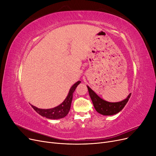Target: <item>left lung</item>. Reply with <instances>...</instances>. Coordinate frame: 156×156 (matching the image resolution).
<instances>
[{
    "label": "left lung",
    "mask_w": 156,
    "mask_h": 156,
    "mask_svg": "<svg viewBox=\"0 0 156 156\" xmlns=\"http://www.w3.org/2000/svg\"><path fill=\"white\" fill-rule=\"evenodd\" d=\"M87 88L88 90L89 95L90 96L96 111L100 114L105 116L114 115L123 109V108L128 101L131 94H129L126 99L121 101L111 103L105 101L100 97H99L88 86H87Z\"/></svg>",
    "instance_id": "left-lung-1"
}]
</instances>
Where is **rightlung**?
Returning a JSON list of instances; mask_svg holds the SVG:
<instances>
[{"label": "right lung", "mask_w": 156, "mask_h": 156, "mask_svg": "<svg viewBox=\"0 0 156 156\" xmlns=\"http://www.w3.org/2000/svg\"><path fill=\"white\" fill-rule=\"evenodd\" d=\"M81 81H77L71 87L69 93L66 98L65 99L64 101L61 103L58 106L52 108H48V109H42V108H37L36 107L32 105V107L41 116L47 118L49 119H62V118L66 116L69 111L71 104H72V101L73 99V94L75 91V88L79 84L81 83Z\"/></svg>", "instance_id": "1"}]
</instances>
